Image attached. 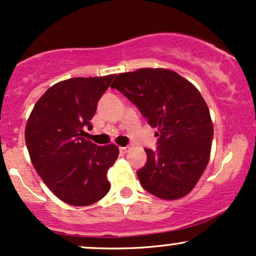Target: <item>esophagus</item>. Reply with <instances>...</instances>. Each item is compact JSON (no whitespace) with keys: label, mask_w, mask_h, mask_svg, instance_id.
I'll return each instance as SVG.
<instances>
[{"label":"esophagus","mask_w":256,"mask_h":256,"mask_svg":"<svg viewBox=\"0 0 256 256\" xmlns=\"http://www.w3.org/2000/svg\"><path fill=\"white\" fill-rule=\"evenodd\" d=\"M128 149H130V146H120L119 148V150H120V152H122V154H125V152H128Z\"/></svg>","instance_id":"1"}]
</instances>
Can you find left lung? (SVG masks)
Here are the masks:
<instances>
[{
    "mask_svg": "<svg viewBox=\"0 0 256 256\" xmlns=\"http://www.w3.org/2000/svg\"><path fill=\"white\" fill-rule=\"evenodd\" d=\"M110 88L130 100L158 130L156 149H144L146 164L137 171L140 185L164 200L189 194L207 167L213 140L210 110L200 91L164 68L120 73Z\"/></svg>",
    "mask_w": 256,
    "mask_h": 256,
    "instance_id": "left-lung-1",
    "label": "left lung"
}]
</instances>
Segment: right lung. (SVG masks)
<instances>
[{"label": "right lung", "mask_w": 256, "mask_h": 256, "mask_svg": "<svg viewBox=\"0 0 256 256\" xmlns=\"http://www.w3.org/2000/svg\"><path fill=\"white\" fill-rule=\"evenodd\" d=\"M114 74L71 78L49 88L34 104L25 128L32 165L61 201L89 206L110 192L107 172L118 158L116 144L85 140V128Z\"/></svg>", "instance_id": "1"}]
</instances>
